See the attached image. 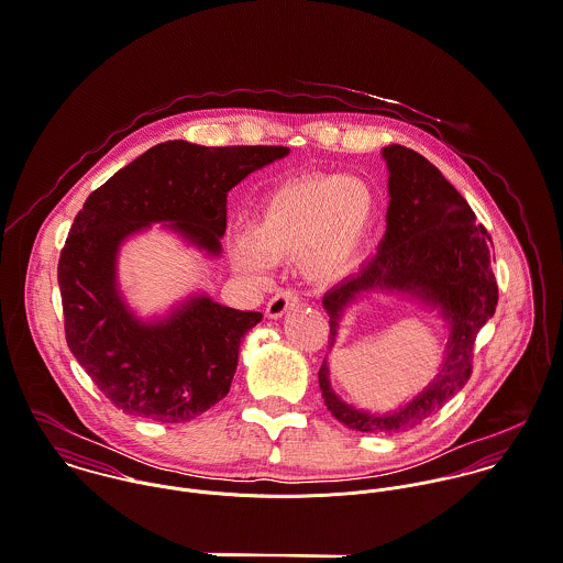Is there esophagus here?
I'll return each mask as SVG.
<instances>
[{
    "instance_id": "1",
    "label": "esophagus",
    "mask_w": 563,
    "mask_h": 563,
    "mask_svg": "<svg viewBox=\"0 0 563 563\" xmlns=\"http://www.w3.org/2000/svg\"><path fill=\"white\" fill-rule=\"evenodd\" d=\"M299 303V292L295 288H282L279 292H275V297H271V301L266 303V317L268 319H279L286 310L295 308Z\"/></svg>"
}]
</instances>
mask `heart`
<instances>
[{"instance_id": "obj_1", "label": "heart", "mask_w": 563, "mask_h": 563, "mask_svg": "<svg viewBox=\"0 0 563 563\" xmlns=\"http://www.w3.org/2000/svg\"><path fill=\"white\" fill-rule=\"evenodd\" d=\"M375 219V195L364 179L306 175L282 184L257 208L246 239L234 246L242 271L301 257L308 275L331 279L355 262Z\"/></svg>"}]
</instances>
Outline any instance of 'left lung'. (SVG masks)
Listing matches in <instances>:
<instances>
[{
    "label": "left lung",
    "instance_id": "8db88e82",
    "mask_svg": "<svg viewBox=\"0 0 563 563\" xmlns=\"http://www.w3.org/2000/svg\"><path fill=\"white\" fill-rule=\"evenodd\" d=\"M384 158L390 170L386 236L357 275L324 295L329 340L335 342L338 321L349 303L375 288H388L440 306L451 321V342L438 379L390 416H373L340 401L329 388L327 362L322 364L319 382L327 409L362 433L413 429L453 399L471 379L477 333L494 317L498 303L492 273L494 242L477 223L468 201L418 152L388 145Z\"/></svg>",
    "mask_w": 563,
    "mask_h": 563
}]
</instances>
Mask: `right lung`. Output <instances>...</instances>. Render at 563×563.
I'll return each instance as SVG.
<instances>
[{
    "label": "right lung",
    "instance_id": "obj_1",
    "mask_svg": "<svg viewBox=\"0 0 563 563\" xmlns=\"http://www.w3.org/2000/svg\"><path fill=\"white\" fill-rule=\"evenodd\" d=\"M288 147H201L168 141L92 190L58 260L65 338L92 384L117 409L156 422H188L232 386L242 335L262 312L197 297L168 321L143 324L114 288L117 249L158 221L221 253L228 192Z\"/></svg>",
    "mask_w": 563,
    "mask_h": 563
}]
</instances>
